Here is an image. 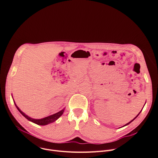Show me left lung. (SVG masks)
Returning a JSON list of instances; mask_svg holds the SVG:
<instances>
[{
	"instance_id": "left-lung-1",
	"label": "left lung",
	"mask_w": 158,
	"mask_h": 158,
	"mask_svg": "<svg viewBox=\"0 0 158 158\" xmlns=\"http://www.w3.org/2000/svg\"><path fill=\"white\" fill-rule=\"evenodd\" d=\"M145 104H146V103H145ZM144 105H145V104H144ZM144 106H143V107H144ZM143 109H142V110H143ZM142 110H141V111H140V112H139V114H138V115H137V116H136V117H135V118H134V119H132V120H131V121H130V122H129V123H127V124H125V125H124V126H123V127H124V126H127V125H128V124H130V123H131V122H132V121H134V119H136V118H137V117H138V116H139V114H140V113H141V111H142Z\"/></svg>"
}]
</instances>
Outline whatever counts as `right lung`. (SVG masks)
<instances>
[{"instance_id": "obj_1", "label": "right lung", "mask_w": 158, "mask_h": 158, "mask_svg": "<svg viewBox=\"0 0 158 158\" xmlns=\"http://www.w3.org/2000/svg\"><path fill=\"white\" fill-rule=\"evenodd\" d=\"M12 99H13V97H12ZM14 100V99H13ZM14 102L15 104V106H16L17 109H18V110L20 112L21 114L24 116L27 119H28L29 121H31L36 124H38V125H40V126H45V125H47V124H51L52 123H54V121H56L57 119H58L62 115V114L64 113V110H65V108H64L63 109H62L61 110H60L59 112H57V113L56 114H54L52 115H51L49 116H48V117H46V118H44L42 119H34V118H32L31 117H29L27 115H26L24 112H22L19 108V107L16 105L14 100Z\"/></svg>"}]
</instances>
